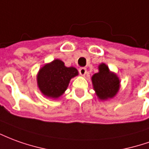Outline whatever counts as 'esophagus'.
Wrapping results in <instances>:
<instances>
[{"label":"esophagus","mask_w":149,"mask_h":149,"mask_svg":"<svg viewBox=\"0 0 149 149\" xmlns=\"http://www.w3.org/2000/svg\"><path fill=\"white\" fill-rule=\"evenodd\" d=\"M86 72H87V70H86L85 68L82 67L79 68V72H80V74L81 75V76H85L86 74Z\"/></svg>","instance_id":"1"}]
</instances>
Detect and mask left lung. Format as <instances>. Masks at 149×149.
<instances>
[{
  "label": "left lung",
  "mask_w": 149,
  "mask_h": 149,
  "mask_svg": "<svg viewBox=\"0 0 149 149\" xmlns=\"http://www.w3.org/2000/svg\"><path fill=\"white\" fill-rule=\"evenodd\" d=\"M93 88L100 99L111 98L117 93L119 89V80L117 76L111 73L105 64H100L99 72L92 77Z\"/></svg>",
  "instance_id": "left-lung-1"
}]
</instances>
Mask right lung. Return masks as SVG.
I'll return each instance as SVG.
<instances>
[{
  "label": "right lung",
  "mask_w": 149,
  "mask_h": 149,
  "mask_svg": "<svg viewBox=\"0 0 149 149\" xmlns=\"http://www.w3.org/2000/svg\"><path fill=\"white\" fill-rule=\"evenodd\" d=\"M77 75L78 72L75 68L65 67L61 60H56L39 70L38 87L44 95L56 98L64 93L71 78Z\"/></svg>",
  "instance_id": "1"
}]
</instances>
